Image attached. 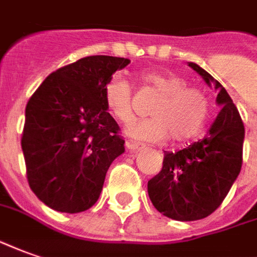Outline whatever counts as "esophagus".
Here are the masks:
<instances>
[{"label": "esophagus", "mask_w": 257, "mask_h": 257, "mask_svg": "<svg viewBox=\"0 0 257 257\" xmlns=\"http://www.w3.org/2000/svg\"><path fill=\"white\" fill-rule=\"evenodd\" d=\"M125 146H126L128 150H134V152H139V150L143 149V146H142L141 143H138V142H135V141H131V139H128V141L125 142Z\"/></svg>", "instance_id": "34e87169"}]
</instances>
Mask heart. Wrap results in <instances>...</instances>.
I'll list each match as a JSON object with an SVG mask.
<instances>
[{
  "label": "heart",
  "mask_w": 257,
  "mask_h": 257,
  "mask_svg": "<svg viewBox=\"0 0 257 257\" xmlns=\"http://www.w3.org/2000/svg\"><path fill=\"white\" fill-rule=\"evenodd\" d=\"M141 80L160 96L150 108L153 118L129 125V136L142 142H160L170 136L172 142L182 143L203 131L210 115L209 97L203 90L186 86V79L167 71H145ZM103 94L107 110L116 121H132L134 94L126 79L121 75L111 76Z\"/></svg>",
  "instance_id": "1"
}]
</instances>
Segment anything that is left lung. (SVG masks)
<instances>
[{"label":"left lung","mask_w":257,"mask_h":257,"mask_svg":"<svg viewBox=\"0 0 257 257\" xmlns=\"http://www.w3.org/2000/svg\"><path fill=\"white\" fill-rule=\"evenodd\" d=\"M189 66L218 90L221 111L203 139L177 153L166 152L161 171L147 182L154 207L178 221L202 220L220 207L241 171L245 136L238 108L221 83L196 64Z\"/></svg>","instance_id":"8db88e82"}]
</instances>
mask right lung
Returning <instances> with one entry per match:
<instances>
[{
  "mask_svg": "<svg viewBox=\"0 0 257 257\" xmlns=\"http://www.w3.org/2000/svg\"><path fill=\"white\" fill-rule=\"evenodd\" d=\"M131 61L91 55L50 73L29 98L22 150L30 189L48 207L79 213L97 202L111 163L125 152L104 85Z\"/></svg>",
  "mask_w": 257,
  "mask_h": 257,
  "instance_id": "add662e5",
  "label": "right lung"
}]
</instances>
